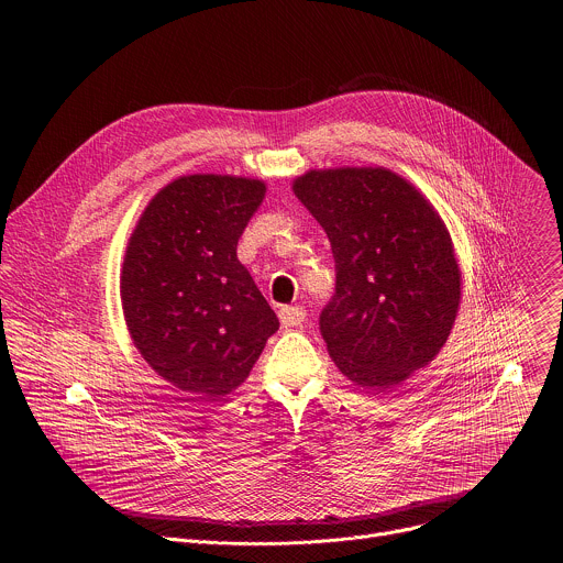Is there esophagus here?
Segmentation results:
<instances>
[{"mask_svg": "<svg viewBox=\"0 0 563 563\" xmlns=\"http://www.w3.org/2000/svg\"><path fill=\"white\" fill-rule=\"evenodd\" d=\"M305 309L302 307H280L278 309V318H280V323H283V328H298V325H302L305 323Z\"/></svg>", "mask_w": 563, "mask_h": 563, "instance_id": "1", "label": "esophagus"}]
</instances>
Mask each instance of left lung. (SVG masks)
I'll list each match as a JSON object with an SVG mask.
<instances>
[{"label": "left lung", "mask_w": 563, "mask_h": 563, "mask_svg": "<svg viewBox=\"0 0 563 563\" xmlns=\"http://www.w3.org/2000/svg\"><path fill=\"white\" fill-rule=\"evenodd\" d=\"M325 229L336 294L320 334L354 385L387 391L437 358L461 302L450 231L432 202L385 167L309 169L291 185Z\"/></svg>", "instance_id": "left-lung-1"}]
</instances>
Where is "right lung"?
Masks as SVG:
<instances>
[{"label":"right lung","mask_w":563,"mask_h":563,"mask_svg":"<svg viewBox=\"0 0 563 563\" xmlns=\"http://www.w3.org/2000/svg\"><path fill=\"white\" fill-rule=\"evenodd\" d=\"M265 191L258 178L180 176L129 238L120 298L131 341L157 376L200 398L243 385L280 325L235 254Z\"/></svg>","instance_id":"right-lung-1"}]
</instances>
